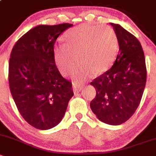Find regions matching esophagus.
Wrapping results in <instances>:
<instances>
[{
  "mask_svg": "<svg viewBox=\"0 0 156 156\" xmlns=\"http://www.w3.org/2000/svg\"><path fill=\"white\" fill-rule=\"evenodd\" d=\"M83 87L80 85H78L76 83H73V90L74 93H79L82 90Z\"/></svg>",
  "mask_w": 156,
  "mask_h": 156,
  "instance_id": "34e87169",
  "label": "esophagus"
}]
</instances>
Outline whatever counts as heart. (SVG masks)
I'll list each match as a JSON object with an SVG mask.
<instances>
[{
	"mask_svg": "<svg viewBox=\"0 0 156 156\" xmlns=\"http://www.w3.org/2000/svg\"><path fill=\"white\" fill-rule=\"evenodd\" d=\"M64 39L66 43L55 47L54 55L56 65L65 76L73 73L77 59L80 64L76 73L77 78L102 73L112 65L118 53V36L110 25L83 24L69 30Z\"/></svg>",
	"mask_w": 156,
	"mask_h": 156,
	"instance_id": "b5f03b06",
	"label": "heart"
}]
</instances>
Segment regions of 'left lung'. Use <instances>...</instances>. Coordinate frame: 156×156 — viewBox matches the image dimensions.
<instances>
[{
	"mask_svg": "<svg viewBox=\"0 0 156 156\" xmlns=\"http://www.w3.org/2000/svg\"><path fill=\"white\" fill-rule=\"evenodd\" d=\"M111 25L116 31L119 52L112 67L90 83L97 94L90 106L100 121L119 125L128 121L138 108L147 71L143 49L136 37L121 25Z\"/></svg>",
	"mask_w": 156,
	"mask_h": 156,
	"instance_id": "8db88e82",
	"label": "left lung"
}]
</instances>
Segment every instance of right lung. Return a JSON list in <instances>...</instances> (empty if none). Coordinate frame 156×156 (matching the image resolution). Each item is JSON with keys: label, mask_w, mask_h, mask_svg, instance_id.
I'll list each match as a JSON object with an SVG mask.
<instances>
[{"label": "right lung", "mask_w": 156, "mask_h": 156, "mask_svg": "<svg viewBox=\"0 0 156 156\" xmlns=\"http://www.w3.org/2000/svg\"><path fill=\"white\" fill-rule=\"evenodd\" d=\"M72 24L38 25L22 35L11 52L8 80L23 118L34 128L48 130L62 121L73 96L72 83L56 67L54 45Z\"/></svg>", "instance_id": "obj_1"}]
</instances>
